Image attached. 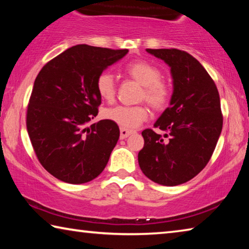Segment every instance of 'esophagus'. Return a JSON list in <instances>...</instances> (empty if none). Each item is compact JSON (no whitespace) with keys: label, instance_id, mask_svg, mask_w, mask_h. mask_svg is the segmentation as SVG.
I'll use <instances>...</instances> for the list:
<instances>
[{"label":"esophagus","instance_id":"obj_1","mask_svg":"<svg viewBox=\"0 0 249 249\" xmlns=\"http://www.w3.org/2000/svg\"><path fill=\"white\" fill-rule=\"evenodd\" d=\"M120 137L121 140H124V138L128 137L130 134H133V130H129V129H126V128H121L120 130Z\"/></svg>","mask_w":249,"mask_h":249}]
</instances>
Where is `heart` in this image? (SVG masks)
Returning a JSON list of instances; mask_svg holds the SVG:
<instances>
[{
	"label": "heart",
	"instance_id": "heart-1",
	"mask_svg": "<svg viewBox=\"0 0 249 249\" xmlns=\"http://www.w3.org/2000/svg\"><path fill=\"white\" fill-rule=\"evenodd\" d=\"M125 73L142 86L140 100L146 101L155 111H162L171 98V87L161 79V72L157 67L146 61H134L125 67ZM100 98L113 102L115 99L117 86L113 75L104 71L100 73L95 82ZM149 111L146 105L135 107H115L104 112V117L122 128L134 129L148 119Z\"/></svg>",
	"mask_w": 249,
	"mask_h": 249
}]
</instances>
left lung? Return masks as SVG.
Segmentation results:
<instances>
[{
	"label": "left lung",
	"mask_w": 249,
	"mask_h": 249,
	"mask_svg": "<svg viewBox=\"0 0 249 249\" xmlns=\"http://www.w3.org/2000/svg\"><path fill=\"white\" fill-rule=\"evenodd\" d=\"M170 66L174 93L154 127L142 132L145 144L138 153L144 175L156 183L187 182L208 165L223 127L217 88L196 59L183 50L146 49Z\"/></svg>",
	"instance_id": "8db88e82"
}]
</instances>
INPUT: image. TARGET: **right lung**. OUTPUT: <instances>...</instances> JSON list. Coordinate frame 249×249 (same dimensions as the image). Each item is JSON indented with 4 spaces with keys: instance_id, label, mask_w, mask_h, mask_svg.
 Wrapping results in <instances>:
<instances>
[{
    "instance_id": "obj_1",
    "label": "right lung",
    "mask_w": 249,
    "mask_h": 249,
    "mask_svg": "<svg viewBox=\"0 0 249 249\" xmlns=\"http://www.w3.org/2000/svg\"><path fill=\"white\" fill-rule=\"evenodd\" d=\"M127 49L77 45L48 61L34 82L26 113L29 140L46 170L67 183H86L104 170L120 137L117 124L98 115L96 78Z\"/></svg>"
}]
</instances>
